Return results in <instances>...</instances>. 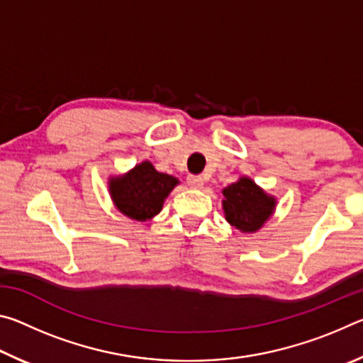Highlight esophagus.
I'll return each mask as SVG.
<instances>
[{"mask_svg": "<svg viewBox=\"0 0 363 363\" xmlns=\"http://www.w3.org/2000/svg\"><path fill=\"white\" fill-rule=\"evenodd\" d=\"M187 184H189L190 189H201V187H203L205 181H203V177H201V176H189Z\"/></svg>", "mask_w": 363, "mask_h": 363, "instance_id": "34e87169", "label": "esophagus"}]
</instances>
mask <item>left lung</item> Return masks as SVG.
Here are the masks:
<instances>
[{
  "label": "left lung",
  "mask_w": 363,
  "mask_h": 363,
  "mask_svg": "<svg viewBox=\"0 0 363 363\" xmlns=\"http://www.w3.org/2000/svg\"><path fill=\"white\" fill-rule=\"evenodd\" d=\"M223 210L227 223L242 233H255L272 218L277 199L248 176L223 189Z\"/></svg>",
  "instance_id": "left-lung-1"
}]
</instances>
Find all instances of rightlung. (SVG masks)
<instances>
[{"label": "right lung", "mask_w": 363, "mask_h": 363, "mask_svg": "<svg viewBox=\"0 0 363 363\" xmlns=\"http://www.w3.org/2000/svg\"><path fill=\"white\" fill-rule=\"evenodd\" d=\"M107 184L116 210L126 218L145 223L162 211L164 200L179 179L158 173L149 160H144L125 174L110 176Z\"/></svg>", "instance_id": "1"}]
</instances>
